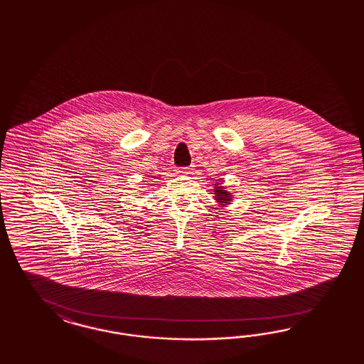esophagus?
Segmentation results:
<instances>
[{"mask_svg":"<svg viewBox=\"0 0 364 364\" xmlns=\"http://www.w3.org/2000/svg\"><path fill=\"white\" fill-rule=\"evenodd\" d=\"M192 166H187V168H180V169H176L177 175H188L191 171H192Z\"/></svg>","mask_w":364,"mask_h":364,"instance_id":"obj_1","label":"esophagus"}]
</instances>
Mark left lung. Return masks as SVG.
I'll return each instance as SVG.
<instances>
[{"label":"left lung","mask_w":364,"mask_h":364,"mask_svg":"<svg viewBox=\"0 0 364 364\" xmlns=\"http://www.w3.org/2000/svg\"><path fill=\"white\" fill-rule=\"evenodd\" d=\"M213 193H215L216 201H218L219 204H221L220 207H224L225 204H230V203H231V193H230L228 191H225L224 188L220 187V186H215Z\"/></svg>","instance_id":"obj_1"}]
</instances>
